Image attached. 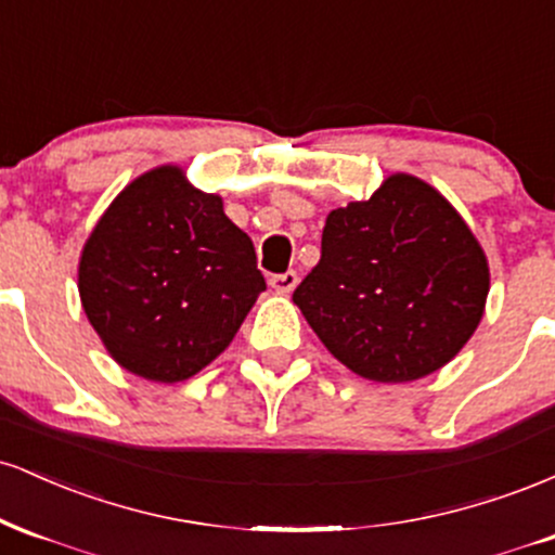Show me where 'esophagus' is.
I'll return each instance as SVG.
<instances>
[{"label": "esophagus", "instance_id": "34e87169", "mask_svg": "<svg viewBox=\"0 0 555 555\" xmlns=\"http://www.w3.org/2000/svg\"><path fill=\"white\" fill-rule=\"evenodd\" d=\"M297 271H284V273H273V276L269 279V284L273 286L276 292H282V295H286V292H292L297 286Z\"/></svg>", "mask_w": 555, "mask_h": 555}]
</instances>
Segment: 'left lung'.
<instances>
[{"instance_id":"obj_1","label":"left lung","mask_w":555,"mask_h":555,"mask_svg":"<svg viewBox=\"0 0 555 555\" xmlns=\"http://www.w3.org/2000/svg\"><path fill=\"white\" fill-rule=\"evenodd\" d=\"M486 297L475 234L410 175L328 214L321 260L292 295L328 352L380 384L443 367L475 334Z\"/></svg>"}]
</instances>
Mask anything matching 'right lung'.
Listing matches in <instances>:
<instances>
[{
	"instance_id": "1",
	"label": "right lung",
	"mask_w": 555,
	"mask_h": 555,
	"mask_svg": "<svg viewBox=\"0 0 555 555\" xmlns=\"http://www.w3.org/2000/svg\"><path fill=\"white\" fill-rule=\"evenodd\" d=\"M78 286L88 321L125 371L177 384L224 352L266 279L221 197L162 167L127 184L101 216Z\"/></svg>"
}]
</instances>
